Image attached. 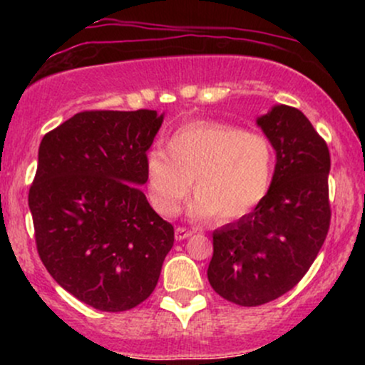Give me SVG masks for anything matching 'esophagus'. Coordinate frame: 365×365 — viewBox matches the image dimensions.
<instances>
[{
    "label": "esophagus",
    "mask_w": 365,
    "mask_h": 365,
    "mask_svg": "<svg viewBox=\"0 0 365 365\" xmlns=\"http://www.w3.org/2000/svg\"><path fill=\"white\" fill-rule=\"evenodd\" d=\"M192 233H194V230H188V228H183V226H178V228L175 230V238H177V240H185V238L192 237Z\"/></svg>",
    "instance_id": "34e87169"
}]
</instances>
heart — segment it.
Segmentation results:
<instances>
[{
    "mask_svg": "<svg viewBox=\"0 0 365 365\" xmlns=\"http://www.w3.org/2000/svg\"><path fill=\"white\" fill-rule=\"evenodd\" d=\"M166 149L145 154V187L153 207L175 216L194 182V217L238 220L252 212L269 192L274 148L264 133L215 120L182 125Z\"/></svg>",
    "mask_w": 365,
    "mask_h": 365,
    "instance_id": "heart-1",
    "label": "heart"
}]
</instances>
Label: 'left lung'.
I'll return each instance as SVG.
<instances>
[{
    "label": "left lung",
    "instance_id": "8db88e82",
    "mask_svg": "<svg viewBox=\"0 0 365 365\" xmlns=\"http://www.w3.org/2000/svg\"><path fill=\"white\" fill-rule=\"evenodd\" d=\"M276 149L269 192L252 212L212 232L207 279L228 302L255 307L290 292L329 230V149L307 116L279 104L257 120Z\"/></svg>",
    "mask_w": 365,
    "mask_h": 365
}]
</instances>
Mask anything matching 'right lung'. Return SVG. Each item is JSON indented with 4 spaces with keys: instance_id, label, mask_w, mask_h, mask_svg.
I'll return each instance as SVG.
<instances>
[{
    "instance_id": "add662e5",
    "label": "right lung",
    "mask_w": 365,
    "mask_h": 365,
    "mask_svg": "<svg viewBox=\"0 0 365 365\" xmlns=\"http://www.w3.org/2000/svg\"><path fill=\"white\" fill-rule=\"evenodd\" d=\"M161 123L153 110L81 111L39 145L29 188L37 254L54 282L98 311L144 302L173 247V226L139 188Z\"/></svg>"
}]
</instances>
